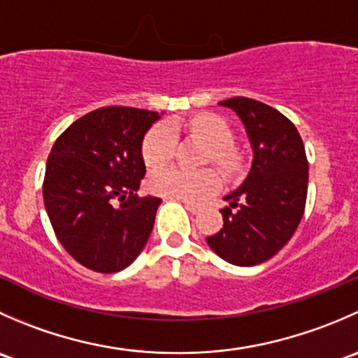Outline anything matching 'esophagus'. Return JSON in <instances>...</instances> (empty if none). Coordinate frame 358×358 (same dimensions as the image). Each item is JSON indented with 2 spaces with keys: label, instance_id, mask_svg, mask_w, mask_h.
I'll return each mask as SVG.
<instances>
[{
  "label": "esophagus",
  "instance_id": "esophagus-1",
  "mask_svg": "<svg viewBox=\"0 0 358 358\" xmlns=\"http://www.w3.org/2000/svg\"><path fill=\"white\" fill-rule=\"evenodd\" d=\"M178 201H180V199H178ZM180 202H183V206H185V208L189 209V211L192 213V215H197V213L201 211V206L194 204V202H187V201H180Z\"/></svg>",
  "mask_w": 358,
  "mask_h": 358
}]
</instances>
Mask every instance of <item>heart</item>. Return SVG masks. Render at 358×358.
Returning <instances> with one entry per match:
<instances>
[{
  "label": "heart",
  "instance_id": "obj_1",
  "mask_svg": "<svg viewBox=\"0 0 358 358\" xmlns=\"http://www.w3.org/2000/svg\"><path fill=\"white\" fill-rule=\"evenodd\" d=\"M187 129L199 135L211 149L213 162L225 173H234L239 166V156L234 150V131L229 122L216 114H197L187 121ZM176 149V135L171 126L159 124L147 133L142 143L143 162L150 169L164 168L171 162ZM150 189L161 196L187 202H201L211 196L220 185V176L213 169L187 171L168 168L156 171L149 180Z\"/></svg>",
  "mask_w": 358,
  "mask_h": 358
}]
</instances>
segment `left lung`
<instances>
[{
    "mask_svg": "<svg viewBox=\"0 0 358 358\" xmlns=\"http://www.w3.org/2000/svg\"><path fill=\"white\" fill-rule=\"evenodd\" d=\"M220 106L237 112L255 157L248 178L220 209L223 229L206 241L225 262L252 266L277 255L298 229L306 204L308 161L296 126L273 107L246 96Z\"/></svg>",
    "mask_w": 358,
    "mask_h": 358,
    "instance_id": "obj_1",
    "label": "left lung"
}]
</instances>
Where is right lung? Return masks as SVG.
I'll use <instances>...</instances> for the list:
<instances>
[{
    "mask_svg": "<svg viewBox=\"0 0 358 358\" xmlns=\"http://www.w3.org/2000/svg\"><path fill=\"white\" fill-rule=\"evenodd\" d=\"M161 115L135 107L85 114L57 138L43 199L57 239L86 268L114 273L136 259L152 232L159 197H140L143 135Z\"/></svg>",
    "mask_w": 358,
    "mask_h": 358,
    "instance_id": "1",
    "label": "right lung"
}]
</instances>
